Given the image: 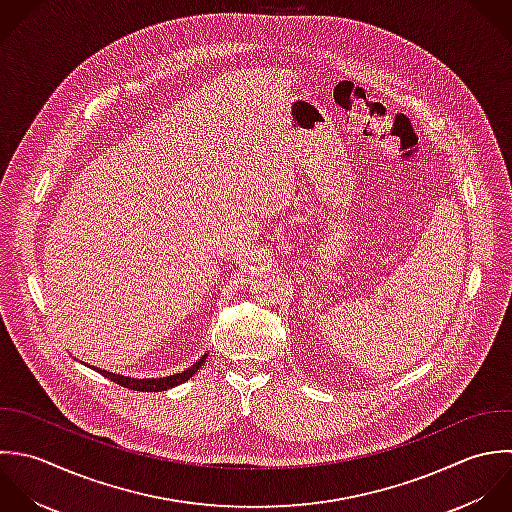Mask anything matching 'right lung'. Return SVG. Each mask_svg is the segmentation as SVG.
I'll return each instance as SVG.
<instances>
[{"label":"right lung","instance_id":"1","mask_svg":"<svg viewBox=\"0 0 512 512\" xmlns=\"http://www.w3.org/2000/svg\"><path fill=\"white\" fill-rule=\"evenodd\" d=\"M203 361H205V355L193 365V367H189L187 371H183V373H177V375H171V377H163V379H131V377H123V375H115V373H109V371H99L103 377H107V379H111L113 383H117V385H121V387H125V389H133V391H145V393H159V391H167V389H173V387H177V385H181V383H185L201 365H203Z\"/></svg>","mask_w":512,"mask_h":512}]
</instances>
